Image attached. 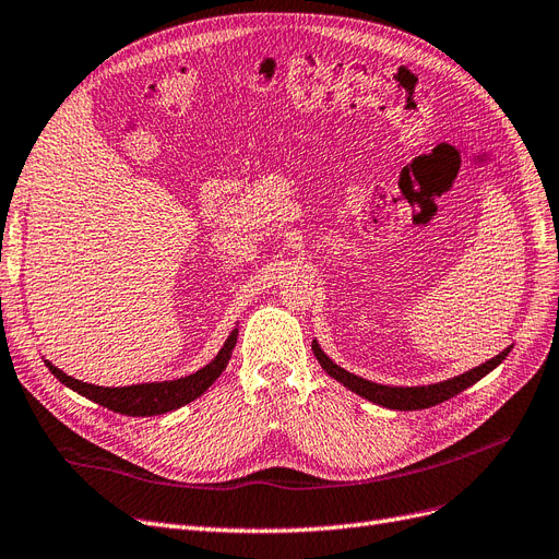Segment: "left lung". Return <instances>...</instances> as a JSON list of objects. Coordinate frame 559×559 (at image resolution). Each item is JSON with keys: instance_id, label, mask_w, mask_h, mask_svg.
<instances>
[{"instance_id": "obj_1", "label": "left lung", "mask_w": 559, "mask_h": 559, "mask_svg": "<svg viewBox=\"0 0 559 559\" xmlns=\"http://www.w3.org/2000/svg\"><path fill=\"white\" fill-rule=\"evenodd\" d=\"M313 353H316L322 369H325L332 378H336L338 383H344L348 390L357 392L359 397H365V400H369L373 404H381L385 408L418 411V408L437 406V404H441V402H445L450 397H455V394H460L462 390L472 388L476 381H480L485 373H490L497 365H501V359L511 353V348L499 353L497 357L488 359V362L472 369V371H466V373H462L457 378H450V381H443V383H437V385H427V388H388V385H378V383L365 381V378L348 373L346 369L336 367L332 359L318 348V344H313Z\"/></svg>"}]
</instances>
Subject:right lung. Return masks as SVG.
Returning <instances> with one entry per match:
<instances>
[{"mask_svg":"<svg viewBox=\"0 0 559 559\" xmlns=\"http://www.w3.org/2000/svg\"><path fill=\"white\" fill-rule=\"evenodd\" d=\"M237 334H239L237 330L229 334L223 350L211 365H206L204 369H200L192 376L178 378V381L141 383V385H128V388H99V385L76 381V378L67 376L50 362H46V367L50 369L52 376L60 378L67 388L76 390L79 394H83V397L93 400L109 411L122 413V416H159V413H169L178 406L190 404L197 397H202V394L213 385L215 378L225 371L231 348L237 344Z\"/></svg>","mask_w":559,"mask_h":559,"instance_id":"obj_1","label":"right lung"}]
</instances>
